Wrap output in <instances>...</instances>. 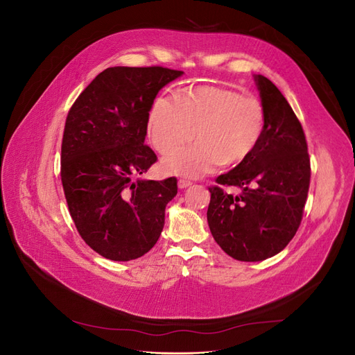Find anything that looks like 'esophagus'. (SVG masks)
<instances>
[{"instance_id": "1", "label": "esophagus", "mask_w": 355, "mask_h": 355, "mask_svg": "<svg viewBox=\"0 0 355 355\" xmlns=\"http://www.w3.org/2000/svg\"><path fill=\"white\" fill-rule=\"evenodd\" d=\"M178 185H179V188H180V189H185V188H188V187H191V185H192V182H191L189 179L182 178V179H179Z\"/></svg>"}]
</instances>
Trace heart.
I'll return each instance as SVG.
<instances>
[{
  "mask_svg": "<svg viewBox=\"0 0 355 355\" xmlns=\"http://www.w3.org/2000/svg\"><path fill=\"white\" fill-rule=\"evenodd\" d=\"M263 103L253 94L201 85L176 98L158 96L148 115V137L161 155H170L196 136L197 142L164 161V170L200 178L219 163L239 164L259 145L265 132ZM196 133H193V130Z\"/></svg>",
  "mask_w": 355,
  "mask_h": 355,
  "instance_id": "heart-1",
  "label": "heart"
}]
</instances>
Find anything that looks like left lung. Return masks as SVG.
Segmentation results:
<instances>
[{
  "mask_svg": "<svg viewBox=\"0 0 355 355\" xmlns=\"http://www.w3.org/2000/svg\"><path fill=\"white\" fill-rule=\"evenodd\" d=\"M257 89L265 108L259 145L211 185L207 222L214 241L231 257L257 262L280 253L304 216L311 163L304 128L282 92L263 75ZM225 186H237L230 195Z\"/></svg>",
  "mask_w": 355,
  "mask_h": 355,
  "instance_id": "obj_1",
  "label": "left lung"
}]
</instances>
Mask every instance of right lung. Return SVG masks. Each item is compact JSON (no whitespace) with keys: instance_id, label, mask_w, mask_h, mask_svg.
<instances>
[{"instance_id":"obj_1","label":"right lung","mask_w":355,"mask_h":355,"mask_svg":"<svg viewBox=\"0 0 355 355\" xmlns=\"http://www.w3.org/2000/svg\"><path fill=\"white\" fill-rule=\"evenodd\" d=\"M184 73L164 67L105 69L67 116L60 179L85 244L111 261H132L155 245L178 179L145 180L157 155L145 145L157 93Z\"/></svg>"}]
</instances>
